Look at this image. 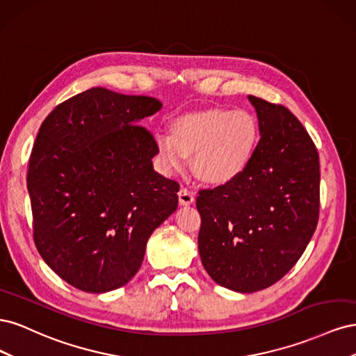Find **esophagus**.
Wrapping results in <instances>:
<instances>
[{"mask_svg": "<svg viewBox=\"0 0 356 356\" xmlns=\"http://www.w3.org/2000/svg\"><path fill=\"white\" fill-rule=\"evenodd\" d=\"M178 199H179V203L181 204H191L193 202H195V193H193L191 190L188 188H184L182 187L179 191H178Z\"/></svg>", "mask_w": 356, "mask_h": 356, "instance_id": "34e87169", "label": "esophagus"}]
</instances>
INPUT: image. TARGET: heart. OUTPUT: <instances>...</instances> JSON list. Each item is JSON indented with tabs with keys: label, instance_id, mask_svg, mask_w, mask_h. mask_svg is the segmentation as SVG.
I'll return each instance as SVG.
<instances>
[{
	"label": "heart",
	"instance_id": "heart-1",
	"mask_svg": "<svg viewBox=\"0 0 356 356\" xmlns=\"http://www.w3.org/2000/svg\"><path fill=\"white\" fill-rule=\"evenodd\" d=\"M258 139L260 129L250 111L209 108L177 117L170 134L156 135V149L163 169H184L193 156L197 177L220 186L238 178L251 163Z\"/></svg>",
	"mask_w": 356,
	"mask_h": 356
}]
</instances>
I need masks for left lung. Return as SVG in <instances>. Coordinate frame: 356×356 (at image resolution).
Segmentation results:
<instances>
[{"label": "left lung", "mask_w": 356, "mask_h": 356, "mask_svg": "<svg viewBox=\"0 0 356 356\" xmlns=\"http://www.w3.org/2000/svg\"><path fill=\"white\" fill-rule=\"evenodd\" d=\"M260 126L254 159L224 186L200 190L199 254L221 286L255 293L276 284L305 252L319 218V154L284 105L250 95Z\"/></svg>", "instance_id": "1"}]
</instances>
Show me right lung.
I'll return each instance as SVG.
<instances>
[{
    "mask_svg": "<svg viewBox=\"0 0 356 356\" xmlns=\"http://www.w3.org/2000/svg\"><path fill=\"white\" fill-rule=\"evenodd\" d=\"M161 108L149 96L92 88L42 122L26 186L42 260L74 288L106 293L143 264L147 241L178 207L179 184L153 169L143 120Z\"/></svg>",
    "mask_w": 356,
    "mask_h": 356,
    "instance_id": "right-lung-1",
    "label": "right lung"
}]
</instances>
